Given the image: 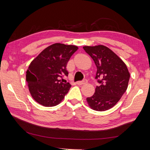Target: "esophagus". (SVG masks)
Returning a JSON list of instances; mask_svg holds the SVG:
<instances>
[{
    "label": "esophagus",
    "instance_id": "1",
    "mask_svg": "<svg viewBox=\"0 0 150 150\" xmlns=\"http://www.w3.org/2000/svg\"><path fill=\"white\" fill-rule=\"evenodd\" d=\"M87 83V79H84V80H83V81H77V84L78 85H84V84H86V83Z\"/></svg>",
    "mask_w": 150,
    "mask_h": 150
}]
</instances>
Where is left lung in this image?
<instances>
[{
	"mask_svg": "<svg viewBox=\"0 0 150 150\" xmlns=\"http://www.w3.org/2000/svg\"><path fill=\"white\" fill-rule=\"evenodd\" d=\"M83 49L94 60L97 68L95 79L99 86L87 97L88 106L96 111L112 108L128 88L130 73L124 62L108 47L103 45L84 46Z\"/></svg>",
	"mask_w": 150,
	"mask_h": 150,
	"instance_id": "left-lung-1",
	"label": "left lung"
}]
</instances>
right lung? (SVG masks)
Returning <instances> with one entry per match:
<instances>
[{
	"mask_svg": "<svg viewBox=\"0 0 150 150\" xmlns=\"http://www.w3.org/2000/svg\"><path fill=\"white\" fill-rule=\"evenodd\" d=\"M78 50L73 45L59 43L45 48L30 63L26 81L32 98L44 106H54L62 102L70 89L69 83L61 79L68 75L66 65Z\"/></svg>",
	"mask_w": 150,
	"mask_h": 150,
	"instance_id": "add662e5",
	"label": "right lung"
}]
</instances>
